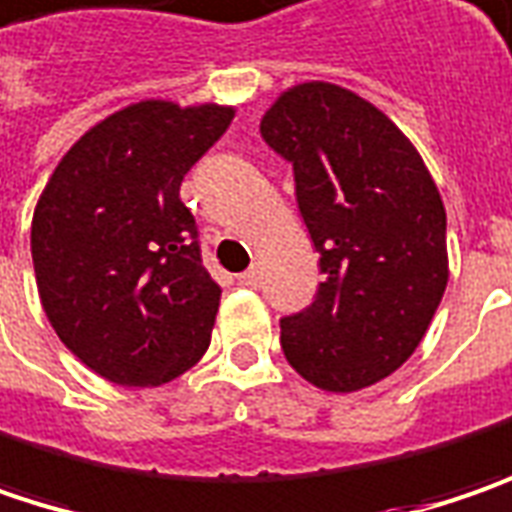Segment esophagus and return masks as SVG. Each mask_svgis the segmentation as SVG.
Here are the masks:
<instances>
[{
	"label": "esophagus",
	"instance_id": "esophagus-1",
	"mask_svg": "<svg viewBox=\"0 0 512 512\" xmlns=\"http://www.w3.org/2000/svg\"><path fill=\"white\" fill-rule=\"evenodd\" d=\"M237 280H240L243 286H249V289H257L260 280H263V272H260V266H249L243 275H237Z\"/></svg>",
	"mask_w": 512,
	"mask_h": 512
}]
</instances>
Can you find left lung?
<instances>
[{"instance_id": "1", "label": "left lung", "mask_w": 512, "mask_h": 512, "mask_svg": "<svg viewBox=\"0 0 512 512\" xmlns=\"http://www.w3.org/2000/svg\"><path fill=\"white\" fill-rule=\"evenodd\" d=\"M295 171L298 209L323 283L280 321L292 369L326 392H358L401 367L450 280L447 212L410 137L332 82H300L260 120Z\"/></svg>"}]
</instances>
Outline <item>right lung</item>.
Instances as JSON below:
<instances>
[{
    "mask_svg": "<svg viewBox=\"0 0 512 512\" xmlns=\"http://www.w3.org/2000/svg\"><path fill=\"white\" fill-rule=\"evenodd\" d=\"M234 105L140 100L65 151L31 223L48 321L88 369L120 387H160L209 349L220 286L200 260L180 183Z\"/></svg>",
    "mask_w": 512,
    "mask_h": 512,
    "instance_id": "right-lung-1",
    "label": "right lung"
}]
</instances>
